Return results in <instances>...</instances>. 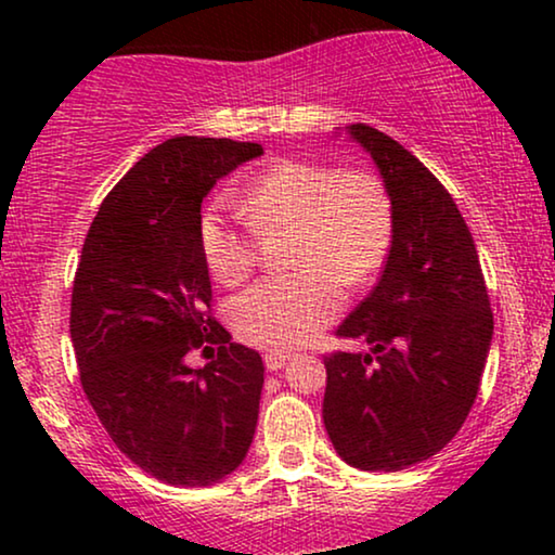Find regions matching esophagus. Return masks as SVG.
<instances>
[{
	"instance_id": "obj_1",
	"label": "esophagus",
	"mask_w": 555,
	"mask_h": 555,
	"mask_svg": "<svg viewBox=\"0 0 555 555\" xmlns=\"http://www.w3.org/2000/svg\"><path fill=\"white\" fill-rule=\"evenodd\" d=\"M287 361H291V356L283 353V351H268V353H264V366H268V371L283 369Z\"/></svg>"
}]
</instances>
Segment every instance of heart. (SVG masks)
I'll use <instances>...</instances> for the list:
<instances>
[{
  "instance_id": "b5f03b06",
  "label": "heart",
  "mask_w": 555,
  "mask_h": 555,
  "mask_svg": "<svg viewBox=\"0 0 555 555\" xmlns=\"http://www.w3.org/2000/svg\"><path fill=\"white\" fill-rule=\"evenodd\" d=\"M245 224L211 209L202 217L204 262L222 285H240L260 260L257 237L287 232L291 272L262 280L232 302L245 344L285 351L321 333L344 308V285L363 287L386 264L393 202L374 171L333 169L308 158L268 166L237 194Z\"/></svg>"
}]
</instances>
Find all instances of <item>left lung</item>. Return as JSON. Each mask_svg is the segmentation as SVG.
I'll return each mask as SVG.
<instances>
[{"mask_svg":"<svg viewBox=\"0 0 555 555\" xmlns=\"http://www.w3.org/2000/svg\"><path fill=\"white\" fill-rule=\"evenodd\" d=\"M351 135L389 186L393 242L376 287L336 331L369 353L323 359V424L348 465L399 473L437 454L465 424L492 310L475 240L442 181L391 135L366 124L351 126Z\"/></svg>","mask_w":555,"mask_h":555,"instance_id":"8db88e82","label":"left lung"}]
</instances>
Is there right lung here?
I'll list each match as a JSON object with an SVG mask.
<instances>
[{"label":"right lung","mask_w":555,"mask_h":555,"mask_svg":"<svg viewBox=\"0 0 555 555\" xmlns=\"http://www.w3.org/2000/svg\"><path fill=\"white\" fill-rule=\"evenodd\" d=\"M260 154L253 141H164L111 189L82 242L70 300L82 391L118 450L162 482L222 480L253 444L264 366L211 315L199 224L217 179ZM199 347L212 361L192 370Z\"/></svg>","instance_id":"add662e5"}]
</instances>
